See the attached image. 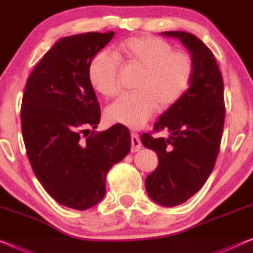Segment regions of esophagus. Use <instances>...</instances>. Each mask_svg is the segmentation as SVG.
Wrapping results in <instances>:
<instances>
[{
  "mask_svg": "<svg viewBox=\"0 0 253 253\" xmlns=\"http://www.w3.org/2000/svg\"><path fill=\"white\" fill-rule=\"evenodd\" d=\"M142 149V143L136 133H131V152H137Z\"/></svg>",
  "mask_w": 253,
  "mask_h": 253,
  "instance_id": "1",
  "label": "esophagus"
}]
</instances>
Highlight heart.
<instances>
[{"mask_svg":"<svg viewBox=\"0 0 253 253\" xmlns=\"http://www.w3.org/2000/svg\"><path fill=\"white\" fill-rule=\"evenodd\" d=\"M117 56L143 70L135 86L136 93L124 95L105 111L110 123L139 128L148 122L158 104H174L190 85L193 61L185 52L174 51L169 43L156 37H131L117 46ZM89 82L105 97L118 94L119 65L114 55L102 51L88 68Z\"/></svg>","mask_w":253,"mask_h":253,"instance_id":"1","label":"heart"}]
</instances>
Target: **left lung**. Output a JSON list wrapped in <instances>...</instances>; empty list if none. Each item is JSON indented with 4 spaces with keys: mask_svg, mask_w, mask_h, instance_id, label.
<instances>
[{
    "mask_svg": "<svg viewBox=\"0 0 253 253\" xmlns=\"http://www.w3.org/2000/svg\"><path fill=\"white\" fill-rule=\"evenodd\" d=\"M160 35L179 40L193 61L190 87L154 124L169 136H141L159 160L145 179L148 195L158 205L175 207L193 197L213 169L225 120L224 83L212 52L197 36L182 30Z\"/></svg>",
    "mask_w": 253,
    "mask_h": 253,
    "instance_id": "left-lung-1",
    "label": "left lung"
}]
</instances>
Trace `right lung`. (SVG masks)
Listing matches in <instances>:
<instances>
[{"label":"right lung","mask_w":253,"mask_h":253,"mask_svg":"<svg viewBox=\"0 0 253 253\" xmlns=\"http://www.w3.org/2000/svg\"><path fill=\"white\" fill-rule=\"evenodd\" d=\"M114 35L90 32L60 39L34 68L22 96L21 130L33 171L56 202L71 209L97 205L109 169L130 150L129 130L123 125L89 134L101 111L88 68Z\"/></svg>","instance_id":"add662e5"}]
</instances>
